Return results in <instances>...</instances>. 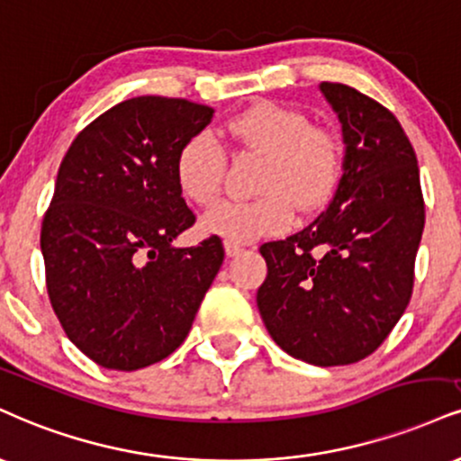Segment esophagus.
I'll return each instance as SVG.
<instances>
[{
	"label": "esophagus",
	"mask_w": 461,
	"mask_h": 461,
	"mask_svg": "<svg viewBox=\"0 0 461 461\" xmlns=\"http://www.w3.org/2000/svg\"><path fill=\"white\" fill-rule=\"evenodd\" d=\"M242 253V247L236 245V242H225V255L227 258H234V255Z\"/></svg>",
	"instance_id": "esophagus-1"
}]
</instances>
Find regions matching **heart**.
Wrapping results in <instances>:
<instances>
[{
	"instance_id": "heart-1",
	"label": "heart",
	"mask_w": 461,
	"mask_h": 461,
	"mask_svg": "<svg viewBox=\"0 0 461 461\" xmlns=\"http://www.w3.org/2000/svg\"><path fill=\"white\" fill-rule=\"evenodd\" d=\"M227 132L242 148L264 154L258 180L262 195L227 199L203 214L202 231L225 242H249L290 227L294 206L309 214L324 208L341 185L346 146L335 131L313 124L301 109L262 101L234 115ZM225 149L208 131L182 143L176 158V182L182 195L210 206L221 193Z\"/></svg>"
}]
</instances>
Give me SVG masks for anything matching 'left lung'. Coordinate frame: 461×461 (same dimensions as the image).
I'll list each match as a JSON object with an SVG mask.
<instances>
[{
  "mask_svg": "<svg viewBox=\"0 0 461 461\" xmlns=\"http://www.w3.org/2000/svg\"><path fill=\"white\" fill-rule=\"evenodd\" d=\"M346 141L330 206L285 240L259 247L268 275L258 307L270 337L320 367L358 363L406 312L425 225L417 154L384 104L321 81Z\"/></svg>",
  "mask_w": 461,
  "mask_h": 461,
  "instance_id": "8db88e82",
  "label": "left lung"
}]
</instances>
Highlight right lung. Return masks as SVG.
I'll list each match as a JSON object with an SVG mask.
<instances>
[{"label":"right lung","instance_id":"add662e5","mask_svg":"<svg viewBox=\"0 0 461 461\" xmlns=\"http://www.w3.org/2000/svg\"><path fill=\"white\" fill-rule=\"evenodd\" d=\"M212 113L186 98H131L90 122L59 165L41 230L49 301L68 339L104 369L167 358L223 264L216 236L171 247L195 223L177 152Z\"/></svg>","mask_w":461,"mask_h":461}]
</instances>
